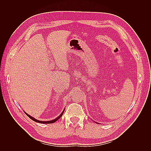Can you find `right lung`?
<instances>
[{
  "label": "right lung",
  "instance_id": "add662e5",
  "mask_svg": "<svg viewBox=\"0 0 151 151\" xmlns=\"http://www.w3.org/2000/svg\"><path fill=\"white\" fill-rule=\"evenodd\" d=\"M63 112H64V110L62 111V113L57 118H56L55 119H53V120H52V121H39V120H37V119H34V117H32V116H30V115H29L28 114H27V113H25L27 115V116L29 117L30 119H31L32 120H33L34 121H35V122H37V123H45V124H49V123H55V122L56 121H58L59 119L62 116V115H63Z\"/></svg>",
  "mask_w": 151,
  "mask_h": 151
}]
</instances>
